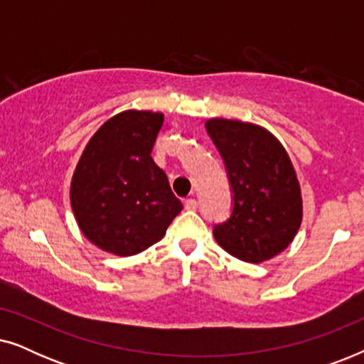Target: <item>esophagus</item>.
Wrapping results in <instances>:
<instances>
[{
    "label": "esophagus",
    "instance_id": "esophagus-1",
    "mask_svg": "<svg viewBox=\"0 0 364 364\" xmlns=\"http://www.w3.org/2000/svg\"><path fill=\"white\" fill-rule=\"evenodd\" d=\"M186 208H187V210H191V212L197 210V200H196V198H187Z\"/></svg>",
    "mask_w": 364,
    "mask_h": 364
}]
</instances>
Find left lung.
Masks as SVG:
<instances>
[{
    "mask_svg": "<svg viewBox=\"0 0 364 364\" xmlns=\"http://www.w3.org/2000/svg\"><path fill=\"white\" fill-rule=\"evenodd\" d=\"M205 129L233 192L230 218L213 227L217 243L250 263L278 255L295 238L303 217L300 183L285 147L257 124L215 117Z\"/></svg>",
    "mask_w": 364,
    "mask_h": 364,
    "instance_id": "8db88e82",
    "label": "left lung"
}]
</instances>
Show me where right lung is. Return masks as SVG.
Listing matches in <instances>:
<instances>
[{
    "label": "right lung",
    "instance_id": "right-lung-1",
    "mask_svg": "<svg viewBox=\"0 0 364 364\" xmlns=\"http://www.w3.org/2000/svg\"><path fill=\"white\" fill-rule=\"evenodd\" d=\"M164 114L124 111L91 137L71 181V207L84 237L119 257L166 235L182 210L166 172L151 156Z\"/></svg>",
    "mask_w": 364,
    "mask_h": 364
}]
</instances>
